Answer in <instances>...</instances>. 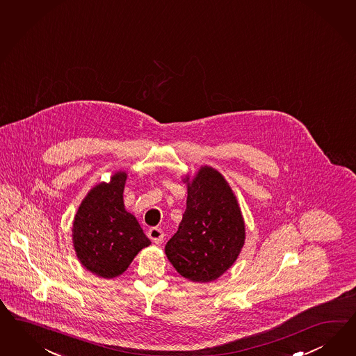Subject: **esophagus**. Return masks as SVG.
Returning <instances> with one entry per match:
<instances>
[{
    "label": "esophagus",
    "instance_id": "esophagus-1",
    "mask_svg": "<svg viewBox=\"0 0 356 356\" xmlns=\"http://www.w3.org/2000/svg\"><path fill=\"white\" fill-rule=\"evenodd\" d=\"M148 236L153 243L161 244L163 242V232L159 227H151L148 230Z\"/></svg>",
    "mask_w": 356,
    "mask_h": 356
}]
</instances>
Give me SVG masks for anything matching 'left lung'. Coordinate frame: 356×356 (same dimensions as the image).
Listing matches in <instances>:
<instances>
[{
    "mask_svg": "<svg viewBox=\"0 0 356 356\" xmlns=\"http://www.w3.org/2000/svg\"><path fill=\"white\" fill-rule=\"evenodd\" d=\"M187 187L182 221L165 245V254L184 278L211 282L224 275L241 252L243 217L232 188L213 168H202Z\"/></svg>",
    "mask_w": 356,
    "mask_h": 356,
    "instance_id": "obj_1",
    "label": "left lung"
}]
</instances>
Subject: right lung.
I'll return each mask as SVG.
<instances>
[{
    "label": "right lung",
    "mask_w": 356,
    "mask_h": 356,
    "mask_svg": "<svg viewBox=\"0 0 356 356\" xmlns=\"http://www.w3.org/2000/svg\"><path fill=\"white\" fill-rule=\"evenodd\" d=\"M127 175H113L81 202L72 225V242L81 265L93 275L113 278L122 275L138 252L151 244L142 227L123 205Z\"/></svg>",
    "instance_id": "obj_1"
}]
</instances>
